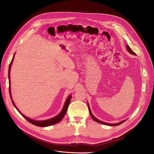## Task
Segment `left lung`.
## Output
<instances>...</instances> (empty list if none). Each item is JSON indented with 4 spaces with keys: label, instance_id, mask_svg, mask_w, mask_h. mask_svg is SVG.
<instances>
[{
    "label": "left lung",
    "instance_id": "1",
    "mask_svg": "<svg viewBox=\"0 0 154 154\" xmlns=\"http://www.w3.org/2000/svg\"><path fill=\"white\" fill-rule=\"evenodd\" d=\"M126 49H127V50H128V51L129 52V53H131V54H133V55H136V54L131 50V49L129 47V46L128 45H126ZM88 109H89V113H90V115H91V116L92 117V119L95 121V122H97V123H101V124H103V125H109V126H118V125H120V124H122V123H123V122H125L126 120H124V121H122V122H120V123H116V124H110V123H105V122H102V121H100V120H99L98 119H97V118L94 116L92 114V112H91V110H90V108H89V104H88Z\"/></svg>",
    "mask_w": 154,
    "mask_h": 154
}]
</instances>
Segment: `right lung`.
<instances>
[{
    "label": "right lung",
    "mask_w": 154,
    "mask_h": 154,
    "mask_svg": "<svg viewBox=\"0 0 154 154\" xmlns=\"http://www.w3.org/2000/svg\"><path fill=\"white\" fill-rule=\"evenodd\" d=\"M14 56L13 57V58L12 60H11L10 63V65H9V68H8V80H9V83L10 84V68H11V63H12V62H13V60H14ZM9 93H10V98L11 99V102H12L13 103V105H14V107L17 109V110L20 112V111L18 110V109L16 107L15 105L14 104L13 100H12V99H11V94H10V88L9 86ZM71 98H72V96H69L67 98L65 103V105H64V107L62 110V112L59 113L57 116H56L55 117L53 118H51V119H49V120H44V121H35V120H31L30 119V118H28V117H26L24 115H23L22 113H21L20 112V114L24 117L25 119L28 121L29 123H31V124L32 125H34L36 126H40V127H45V126H51V125H55V124H57L58 123V122H60L62 119L64 117L65 115L66 114V111H67V109H68V107L69 105V102H70V100H71Z\"/></svg>",
    "instance_id": "1"
}]
</instances>
